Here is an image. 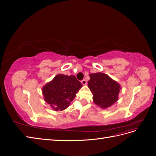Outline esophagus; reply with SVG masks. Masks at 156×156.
<instances>
[{
	"instance_id": "34e87169",
	"label": "esophagus",
	"mask_w": 156,
	"mask_h": 156,
	"mask_svg": "<svg viewBox=\"0 0 156 156\" xmlns=\"http://www.w3.org/2000/svg\"><path fill=\"white\" fill-rule=\"evenodd\" d=\"M81 83H82L83 85H85L87 84V81L85 80H82L81 81Z\"/></svg>"
}]
</instances>
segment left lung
Here are the masks:
<instances>
[{"mask_svg":"<svg viewBox=\"0 0 156 156\" xmlns=\"http://www.w3.org/2000/svg\"><path fill=\"white\" fill-rule=\"evenodd\" d=\"M88 88L93 94V101L102 108H108L118 99L120 85L102 73L90 74Z\"/></svg>","mask_w":156,"mask_h":156,"instance_id":"1","label":"left lung"}]
</instances>
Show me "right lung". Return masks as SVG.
Here are the masks:
<instances>
[{"label": "right lung", "mask_w": 156, "mask_h": 156, "mask_svg": "<svg viewBox=\"0 0 156 156\" xmlns=\"http://www.w3.org/2000/svg\"><path fill=\"white\" fill-rule=\"evenodd\" d=\"M82 86L75 76L57 75L44 87V99L55 111L64 110Z\"/></svg>", "instance_id": "add662e5"}]
</instances>
